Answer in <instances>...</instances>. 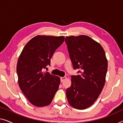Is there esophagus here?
<instances>
[{
  "mask_svg": "<svg viewBox=\"0 0 123 123\" xmlns=\"http://www.w3.org/2000/svg\"><path fill=\"white\" fill-rule=\"evenodd\" d=\"M66 78H67L66 77H61V82H63L64 80H66Z\"/></svg>",
  "mask_w": 123,
  "mask_h": 123,
  "instance_id": "1",
  "label": "esophagus"
}]
</instances>
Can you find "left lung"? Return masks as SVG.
<instances>
[{
	"instance_id": "1",
	"label": "left lung",
	"mask_w": 123,
	"mask_h": 123,
	"mask_svg": "<svg viewBox=\"0 0 123 123\" xmlns=\"http://www.w3.org/2000/svg\"><path fill=\"white\" fill-rule=\"evenodd\" d=\"M73 68L80 75L71 76V86L66 89L69 104L74 108L85 109L96 101L105 82L108 61L100 43L86 35L66 36Z\"/></svg>"
}]
</instances>
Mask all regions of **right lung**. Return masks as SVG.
Masks as SVG:
<instances>
[{
    "label": "right lung",
    "mask_w": 123,
    "mask_h": 123,
    "mask_svg": "<svg viewBox=\"0 0 123 123\" xmlns=\"http://www.w3.org/2000/svg\"><path fill=\"white\" fill-rule=\"evenodd\" d=\"M63 36L37 35L24 47L18 59V83L32 105L42 107L51 104L60 84V78L43 72L56 49L63 43Z\"/></svg>",
    "instance_id": "1"
}]
</instances>
